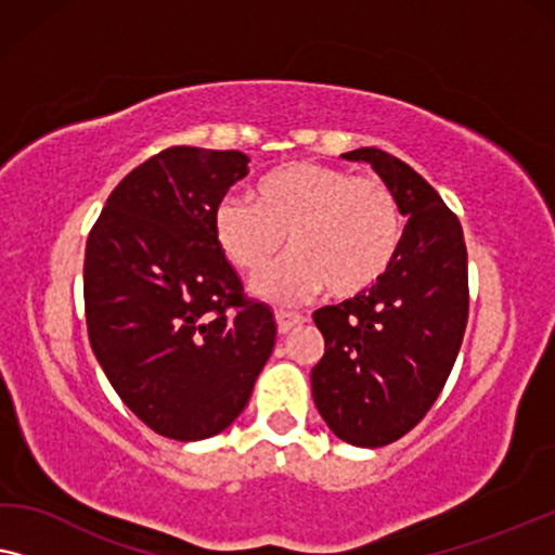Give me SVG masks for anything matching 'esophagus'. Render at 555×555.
I'll return each instance as SVG.
<instances>
[{"instance_id":"obj_1","label":"esophagus","mask_w":555,"mask_h":555,"mask_svg":"<svg viewBox=\"0 0 555 555\" xmlns=\"http://www.w3.org/2000/svg\"><path fill=\"white\" fill-rule=\"evenodd\" d=\"M307 322V317H301V314H296V311H284V309H279L276 311V326H279V334H288L294 330V326H299V324H304Z\"/></svg>"}]
</instances>
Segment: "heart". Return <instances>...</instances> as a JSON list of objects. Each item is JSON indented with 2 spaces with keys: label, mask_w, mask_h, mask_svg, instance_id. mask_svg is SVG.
I'll return each instance as SVG.
<instances>
[{
  "label": "heart",
  "mask_w": 555,
  "mask_h": 555,
  "mask_svg": "<svg viewBox=\"0 0 555 555\" xmlns=\"http://www.w3.org/2000/svg\"><path fill=\"white\" fill-rule=\"evenodd\" d=\"M216 241L233 267L261 274L254 288L269 301L292 304L326 292L337 299L364 294L392 267L402 241L395 191L377 176L324 163L294 160L267 173L256 201L225 196L214 214Z\"/></svg>",
  "instance_id": "obj_1"
}]
</instances>
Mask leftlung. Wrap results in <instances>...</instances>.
Here are the masks:
<instances>
[{"label":"left lung","mask_w":555,"mask_h":555,"mask_svg":"<svg viewBox=\"0 0 555 555\" xmlns=\"http://www.w3.org/2000/svg\"><path fill=\"white\" fill-rule=\"evenodd\" d=\"M370 163L408 218L392 267L372 288L314 311L324 357L311 395L330 430L357 448L408 435L440 397L467 324L463 225L408 163L379 147L345 153Z\"/></svg>","instance_id":"8db88e82"}]
</instances>
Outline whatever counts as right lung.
<instances>
[{
  "mask_svg": "<svg viewBox=\"0 0 555 555\" xmlns=\"http://www.w3.org/2000/svg\"><path fill=\"white\" fill-rule=\"evenodd\" d=\"M246 166L238 151H160L122 178L88 236L92 352L132 415L170 440L225 430L276 341L274 314L246 299L214 231Z\"/></svg>",
  "mask_w": 555,
  "mask_h": 555,
  "instance_id": "right-lung-1",
  "label": "right lung"
}]
</instances>
